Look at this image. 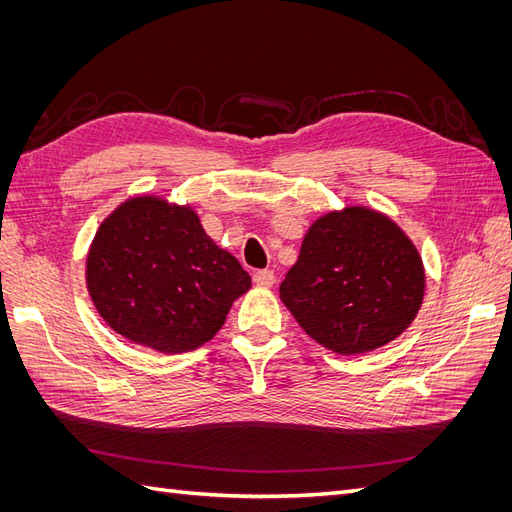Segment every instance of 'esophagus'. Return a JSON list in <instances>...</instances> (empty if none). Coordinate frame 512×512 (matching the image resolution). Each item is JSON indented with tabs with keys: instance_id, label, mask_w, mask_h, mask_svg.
Returning a JSON list of instances; mask_svg holds the SVG:
<instances>
[{
	"instance_id": "obj_1",
	"label": "esophagus",
	"mask_w": 512,
	"mask_h": 512,
	"mask_svg": "<svg viewBox=\"0 0 512 512\" xmlns=\"http://www.w3.org/2000/svg\"><path fill=\"white\" fill-rule=\"evenodd\" d=\"M254 284L258 288H271L275 284V273L273 271H256L254 273Z\"/></svg>"
}]
</instances>
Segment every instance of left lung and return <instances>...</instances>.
Segmentation results:
<instances>
[{"label":"left lung","instance_id":"8db88e82","mask_svg":"<svg viewBox=\"0 0 512 512\" xmlns=\"http://www.w3.org/2000/svg\"><path fill=\"white\" fill-rule=\"evenodd\" d=\"M425 297L412 239L369 207L329 211L307 228L280 299L301 329L337 354H365L404 333Z\"/></svg>","mask_w":512,"mask_h":512}]
</instances>
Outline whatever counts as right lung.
I'll return each mask as SVG.
<instances>
[{
	"instance_id": "obj_1",
	"label": "right lung",
	"mask_w": 512,
	"mask_h": 512,
	"mask_svg": "<svg viewBox=\"0 0 512 512\" xmlns=\"http://www.w3.org/2000/svg\"><path fill=\"white\" fill-rule=\"evenodd\" d=\"M87 292L104 322L132 344L179 354L222 329L252 277L207 235L190 205L132 196L89 245Z\"/></svg>"
}]
</instances>
